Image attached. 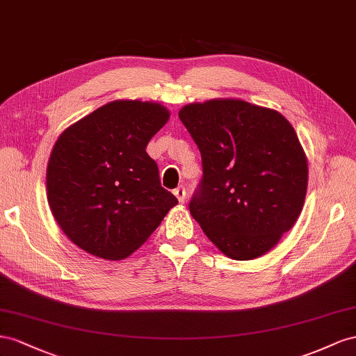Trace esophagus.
Returning <instances> with one entry per match:
<instances>
[{
	"instance_id": "esophagus-1",
	"label": "esophagus",
	"mask_w": 356,
	"mask_h": 356,
	"mask_svg": "<svg viewBox=\"0 0 356 356\" xmlns=\"http://www.w3.org/2000/svg\"><path fill=\"white\" fill-rule=\"evenodd\" d=\"M175 195H176V198H177L180 202H184V200H185V197H186V189H185V186L176 188V189H175Z\"/></svg>"
}]
</instances>
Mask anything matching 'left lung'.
Instances as JSON below:
<instances>
[{
  "instance_id": "8db88e82",
  "label": "left lung",
  "mask_w": 356,
  "mask_h": 356,
  "mask_svg": "<svg viewBox=\"0 0 356 356\" xmlns=\"http://www.w3.org/2000/svg\"><path fill=\"white\" fill-rule=\"evenodd\" d=\"M202 161L191 215L227 257L248 261L277 245L307 192V158L279 111L223 98L179 111Z\"/></svg>"
}]
</instances>
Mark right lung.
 <instances>
[{"label": "right lung", "mask_w": 356, "mask_h": 356, "mask_svg": "<svg viewBox=\"0 0 356 356\" xmlns=\"http://www.w3.org/2000/svg\"><path fill=\"white\" fill-rule=\"evenodd\" d=\"M168 119L158 103L118 99L58 137L46 172L47 201L76 246L103 259H124L177 204L146 152Z\"/></svg>", "instance_id": "add662e5"}]
</instances>
